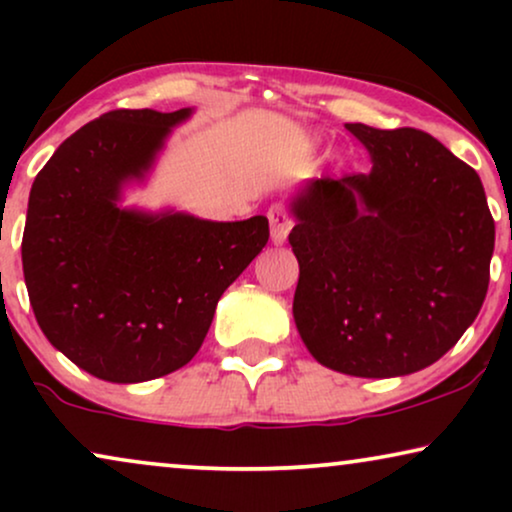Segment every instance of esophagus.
I'll return each mask as SVG.
<instances>
[{
  "label": "esophagus",
  "instance_id": "obj_1",
  "mask_svg": "<svg viewBox=\"0 0 512 512\" xmlns=\"http://www.w3.org/2000/svg\"><path fill=\"white\" fill-rule=\"evenodd\" d=\"M268 219H270V233H272V242H277V244H282L286 237H289V233H291V228H293V221H291V216L286 214V209L284 207H279V205H275L268 212Z\"/></svg>",
  "mask_w": 512,
  "mask_h": 512
}]
</instances>
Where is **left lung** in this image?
<instances>
[{"instance_id": "1", "label": "left lung", "mask_w": 512, "mask_h": 512, "mask_svg": "<svg viewBox=\"0 0 512 512\" xmlns=\"http://www.w3.org/2000/svg\"><path fill=\"white\" fill-rule=\"evenodd\" d=\"M366 174L310 181L291 202L293 319L321 366L417 373L457 345L489 286L494 219L478 172L415 128L347 123Z\"/></svg>"}]
</instances>
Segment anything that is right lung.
Returning a JSON list of instances; mask_svg holds the SVG:
<instances>
[{
    "label": "right lung",
    "instance_id": "right-lung-1",
    "mask_svg": "<svg viewBox=\"0 0 512 512\" xmlns=\"http://www.w3.org/2000/svg\"><path fill=\"white\" fill-rule=\"evenodd\" d=\"M191 109L109 111L34 179L23 272L41 331L107 382L163 377L198 354L223 291L268 244L265 216L205 221L118 207Z\"/></svg>",
    "mask_w": 512,
    "mask_h": 512
}]
</instances>
